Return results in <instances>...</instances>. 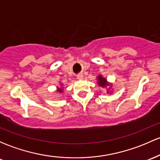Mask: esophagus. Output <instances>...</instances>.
<instances>
[{"label":"esophagus","mask_w":160,"mask_h":160,"mask_svg":"<svg viewBox=\"0 0 160 160\" xmlns=\"http://www.w3.org/2000/svg\"><path fill=\"white\" fill-rule=\"evenodd\" d=\"M77 78H78V80H82V79H83V75H82V74H78V77H77Z\"/></svg>","instance_id":"obj_1"}]
</instances>
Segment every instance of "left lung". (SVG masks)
I'll list each match as a JSON object with an SVG mask.
<instances>
[{
  "mask_svg": "<svg viewBox=\"0 0 160 160\" xmlns=\"http://www.w3.org/2000/svg\"><path fill=\"white\" fill-rule=\"evenodd\" d=\"M97 84L100 86V87H102V88H106L107 89V93H110V94H111L112 93V91H113V89H111V87H112V83L111 82H109L107 80V79L105 78H103V76H102V74H99L98 75V77H97Z\"/></svg>",
  "mask_w": 160,
  "mask_h": 160,
  "instance_id": "1",
  "label": "left lung"
}]
</instances>
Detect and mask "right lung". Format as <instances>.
I'll use <instances>...</instances> for the list:
<instances>
[{"mask_svg":"<svg viewBox=\"0 0 160 160\" xmlns=\"http://www.w3.org/2000/svg\"><path fill=\"white\" fill-rule=\"evenodd\" d=\"M64 91V88H63V83H62V82H60V86H57L56 87V92H59V93H62Z\"/></svg>","mask_w":160,"mask_h":160,"instance_id":"obj_1","label":"right lung"}]
</instances>
